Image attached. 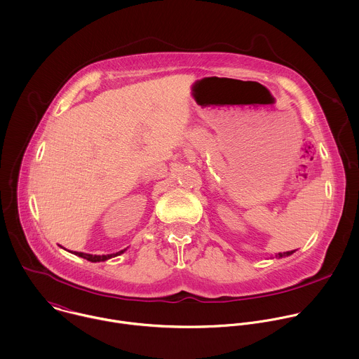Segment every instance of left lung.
I'll list each match as a JSON object with an SVG mask.
<instances>
[{
    "label": "left lung",
    "mask_w": 359,
    "mask_h": 359,
    "mask_svg": "<svg viewBox=\"0 0 359 359\" xmlns=\"http://www.w3.org/2000/svg\"><path fill=\"white\" fill-rule=\"evenodd\" d=\"M294 252V250L293 251H286V252H278L276 255H275V258H282V257H287V255H292Z\"/></svg>",
    "instance_id": "obj_1"
}]
</instances>
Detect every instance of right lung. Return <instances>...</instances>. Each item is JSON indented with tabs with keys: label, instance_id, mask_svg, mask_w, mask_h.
Here are the masks:
<instances>
[{
	"label": "right lung",
	"instance_id": "1",
	"mask_svg": "<svg viewBox=\"0 0 359 359\" xmlns=\"http://www.w3.org/2000/svg\"><path fill=\"white\" fill-rule=\"evenodd\" d=\"M62 247V245H60ZM66 250V248H65ZM126 251V248L125 250H121V251H118V252H114V254H107V255H94V254H87V252H79V251H70L72 254H74V255H79V257H81V258H84V259H87V261H91V262H101V261H107V259H109V258H114V257H118V255H121V254H123Z\"/></svg>",
	"mask_w": 359,
	"mask_h": 359
}]
</instances>
